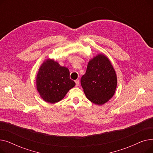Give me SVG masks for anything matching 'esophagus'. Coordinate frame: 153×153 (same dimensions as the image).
<instances>
[{
    "mask_svg": "<svg viewBox=\"0 0 153 153\" xmlns=\"http://www.w3.org/2000/svg\"><path fill=\"white\" fill-rule=\"evenodd\" d=\"M75 82H76V86H78V85H79V81L78 79L76 80V81H75Z\"/></svg>",
    "mask_w": 153,
    "mask_h": 153,
    "instance_id": "esophagus-1",
    "label": "esophagus"
}]
</instances>
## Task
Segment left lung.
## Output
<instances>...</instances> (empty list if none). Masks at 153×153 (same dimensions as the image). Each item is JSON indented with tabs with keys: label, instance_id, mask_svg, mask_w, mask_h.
<instances>
[{
	"label": "left lung",
	"instance_id": "left-lung-1",
	"mask_svg": "<svg viewBox=\"0 0 153 153\" xmlns=\"http://www.w3.org/2000/svg\"><path fill=\"white\" fill-rule=\"evenodd\" d=\"M81 84L86 97L97 105H103L113 97L117 78L115 71L106 56L99 54L89 61Z\"/></svg>",
	"mask_w": 153,
	"mask_h": 153
}]
</instances>
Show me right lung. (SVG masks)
<instances>
[{
  "label": "right lung",
  "mask_w": 153,
  "mask_h": 153,
  "mask_svg": "<svg viewBox=\"0 0 153 153\" xmlns=\"http://www.w3.org/2000/svg\"><path fill=\"white\" fill-rule=\"evenodd\" d=\"M69 69L53 59H48L40 66L36 76V88L41 97L48 103L61 100L76 85L69 77Z\"/></svg>",
  "instance_id": "obj_1"
}]
</instances>
